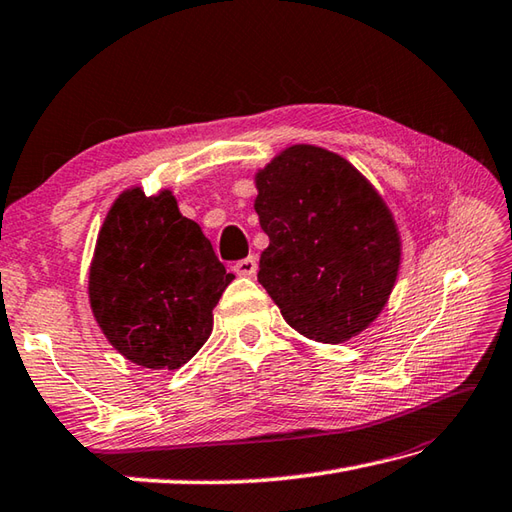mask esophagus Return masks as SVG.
Wrapping results in <instances>:
<instances>
[{
  "mask_svg": "<svg viewBox=\"0 0 512 512\" xmlns=\"http://www.w3.org/2000/svg\"><path fill=\"white\" fill-rule=\"evenodd\" d=\"M256 269H258V260L254 256L238 260V263L234 265V271L238 276H254Z\"/></svg>",
  "mask_w": 512,
  "mask_h": 512,
  "instance_id": "1",
  "label": "esophagus"
}]
</instances>
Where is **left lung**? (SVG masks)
Returning a JSON list of instances; mask_svg holds the SVG:
<instances>
[{"mask_svg": "<svg viewBox=\"0 0 512 512\" xmlns=\"http://www.w3.org/2000/svg\"><path fill=\"white\" fill-rule=\"evenodd\" d=\"M260 227L258 283L291 329L340 344L387 307L402 238L387 201L344 156L296 143L254 174Z\"/></svg>", "mask_w": 512, "mask_h": 512, "instance_id": "left-lung-1", "label": "left lung"}]
</instances>
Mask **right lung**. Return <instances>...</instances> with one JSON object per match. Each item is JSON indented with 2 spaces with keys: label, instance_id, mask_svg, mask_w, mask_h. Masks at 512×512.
Returning <instances> with one entry per match:
<instances>
[{
  "label": "right lung",
  "instance_id": "add662e5",
  "mask_svg": "<svg viewBox=\"0 0 512 512\" xmlns=\"http://www.w3.org/2000/svg\"><path fill=\"white\" fill-rule=\"evenodd\" d=\"M172 190H123L103 218L88 271L90 309L125 360L181 369L210 338L214 307L232 283Z\"/></svg>",
  "mask_w": 512,
  "mask_h": 512
}]
</instances>
